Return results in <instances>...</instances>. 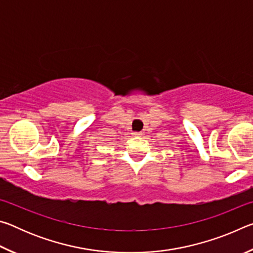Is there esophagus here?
<instances>
[{
    "label": "esophagus",
    "mask_w": 253,
    "mask_h": 253,
    "mask_svg": "<svg viewBox=\"0 0 253 253\" xmlns=\"http://www.w3.org/2000/svg\"><path fill=\"white\" fill-rule=\"evenodd\" d=\"M132 135L136 136V137H140V136L143 135V132H140V131H135V132H132Z\"/></svg>",
    "instance_id": "1"
}]
</instances>
